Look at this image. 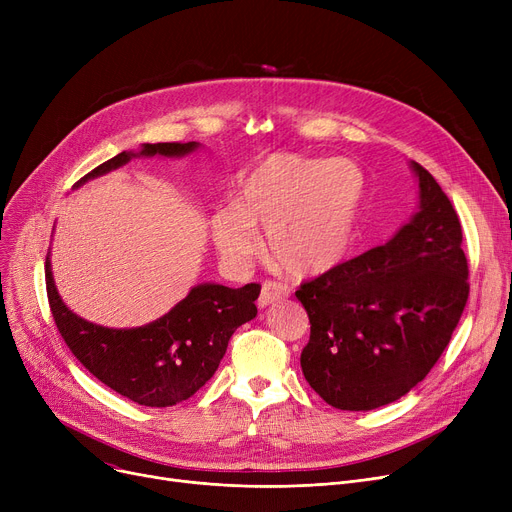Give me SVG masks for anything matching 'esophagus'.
I'll use <instances>...</instances> for the list:
<instances>
[{
	"label": "esophagus",
	"mask_w": 512,
	"mask_h": 512,
	"mask_svg": "<svg viewBox=\"0 0 512 512\" xmlns=\"http://www.w3.org/2000/svg\"><path fill=\"white\" fill-rule=\"evenodd\" d=\"M286 297H288V288L284 284H280V282H265L263 288H261L259 299H257V305L263 309V307L272 305L276 301H282Z\"/></svg>",
	"instance_id": "esophagus-1"
}]
</instances>
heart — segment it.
Wrapping results in <instances>:
<instances>
[{
    "label": "heart",
    "instance_id": "obj_1",
    "mask_svg": "<svg viewBox=\"0 0 512 512\" xmlns=\"http://www.w3.org/2000/svg\"><path fill=\"white\" fill-rule=\"evenodd\" d=\"M367 199V178L351 159L274 153L242 178L234 207L213 213L211 238L220 255L242 265L265 249L294 278L321 276L351 253Z\"/></svg>",
    "mask_w": 512,
    "mask_h": 512
}]
</instances>
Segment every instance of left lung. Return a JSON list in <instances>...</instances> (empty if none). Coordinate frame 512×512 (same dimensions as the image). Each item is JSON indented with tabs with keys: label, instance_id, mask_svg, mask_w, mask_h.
Returning <instances> with one entry per match:
<instances>
[{
	"label": "left lung",
	"instance_id": "obj_1",
	"mask_svg": "<svg viewBox=\"0 0 512 512\" xmlns=\"http://www.w3.org/2000/svg\"><path fill=\"white\" fill-rule=\"evenodd\" d=\"M419 209L382 247L301 284L311 336L309 386L340 411L405 396L444 353L469 299L463 230L440 184L417 161Z\"/></svg>",
	"mask_w": 512,
	"mask_h": 512
}]
</instances>
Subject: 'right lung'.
<instances>
[{
    "label": "right lung",
    "mask_w": 512,
    "mask_h": 512,
    "mask_svg": "<svg viewBox=\"0 0 512 512\" xmlns=\"http://www.w3.org/2000/svg\"><path fill=\"white\" fill-rule=\"evenodd\" d=\"M201 145L145 143L141 151H122L107 159L74 188L87 180L122 168L132 157H184ZM45 284L56 326L72 355L99 382L143 407H172L191 398L218 369L236 328L255 315L259 284L228 288L197 284L166 315L141 328H105L72 313L53 282L51 261H45Z\"/></svg>",
    "instance_id": "add662e5"
}]
</instances>
